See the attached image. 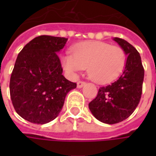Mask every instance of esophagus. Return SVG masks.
Listing matches in <instances>:
<instances>
[{
    "label": "esophagus",
    "instance_id": "1",
    "mask_svg": "<svg viewBox=\"0 0 156 156\" xmlns=\"http://www.w3.org/2000/svg\"><path fill=\"white\" fill-rule=\"evenodd\" d=\"M85 84H86V83H85V82L79 81V82H78V83H77V87H78V88H83V87Z\"/></svg>",
    "mask_w": 156,
    "mask_h": 156
}]
</instances>
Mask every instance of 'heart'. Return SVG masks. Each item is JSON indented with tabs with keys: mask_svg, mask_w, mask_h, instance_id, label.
Returning <instances> with one entry per match:
<instances>
[{
	"mask_svg": "<svg viewBox=\"0 0 156 156\" xmlns=\"http://www.w3.org/2000/svg\"><path fill=\"white\" fill-rule=\"evenodd\" d=\"M126 59V53L120 47L103 41H86L75 46L73 56L64 55L62 64L73 76L88 68V77L93 81L106 84L122 73Z\"/></svg>",
	"mask_w": 156,
	"mask_h": 156,
	"instance_id": "obj_1",
	"label": "heart"
}]
</instances>
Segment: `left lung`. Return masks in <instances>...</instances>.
<instances>
[{
	"mask_svg": "<svg viewBox=\"0 0 156 156\" xmlns=\"http://www.w3.org/2000/svg\"><path fill=\"white\" fill-rule=\"evenodd\" d=\"M113 40L125 51L127 59L122 75L110 85L101 87L88 108L98 120L105 124L119 123L130 116L140 103L144 70L140 53L124 39Z\"/></svg>",
	"mask_w": 156,
	"mask_h": 156,
	"instance_id": "obj_1",
	"label": "left lung"
}]
</instances>
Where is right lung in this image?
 Masks as SVG:
<instances>
[{"label":"right lung","instance_id":"right-lung-1","mask_svg":"<svg viewBox=\"0 0 156 156\" xmlns=\"http://www.w3.org/2000/svg\"><path fill=\"white\" fill-rule=\"evenodd\" d=\"M67 41L65 37L39 36L17 56L10 94L16 112L26 120L44 124L55 119L68 92L77 87L62 75L58 55Z\"/></svg>","mask_w":156,"mask_h":156}]
</instances>
